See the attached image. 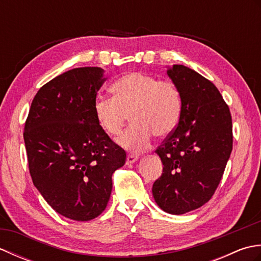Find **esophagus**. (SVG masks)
Masks as SVG:
<instances>
[{
    "mask_svg": "<svg viewBox=\"0 0 261 261\" xmlns=\"http://www.w3.org/2000/svg\"><path fill=\"white\" fill-rule=\"evenodd\" d=\"M138 159H139V156L130 153V154H127V157H126V163L127 164H134V163L137 162Z\"/></svg>",
    "mask_w": 261,
    "mask_h": 261,
    "instance_id": "esophagus-1",
    "label": "esophagus"
}]
</instances>
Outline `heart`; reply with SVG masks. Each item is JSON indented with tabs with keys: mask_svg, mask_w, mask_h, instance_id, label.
Wrapping results in <instances>:
<instances>
[{
	"mask_svg": "<svg viewBox=\"0 0 261 261\" xmlns=\"http://www.w3.org/2000/svg\"><path fill=\"white\" fill-rule=\"evenodd\" d=\"M113 97L97 96L94 113L99 126L118 136L129 115L131 125L119 138L120 145L140 152L150 145L152 136L166 137L177 126L182 99L178 86L140 71L125 74L112 85Z\"/></svg>",
	"mask_w": 261,
	"mask_h": 261,
	"instance_id": "b5f03b06",
	"label": "heart"
}]
</instances>
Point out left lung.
Here are the masks:
<instances>
[{
  "mask_svg": "<svg viewBox=\"0 0 261 261\" xmlns=\"http://www.w3.org/2000/svg\"><path fill=\"white\" fill-rule=\"evenodd\" d=\"M167 74L179 88L182 109L156 150L164 168L152 195L165 212L179 215L207 203L218 188L232 151V118L212 82L182 65Z\"/></svg>",
  "mask_w": 261,
  "mask_h": 261,
  "instance_id": "1",
  "label": "left lung"
}]
</instances>
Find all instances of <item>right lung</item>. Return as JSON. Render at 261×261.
Instances as JSON below:
<instances>
[{"instance_id": "1", "label": "right lung", "mask_w": 261, "mask_h": 261, "mask_svg": "<svg viewBox=\"0 0 261 261\" xmlns=\"http://www.w3.org/2000/svg\"><path fill=\"white\" fill-rule=\"evenodd\" d=\"M103 73L80 67L55 77L36 94L24 124L33 184L57 213L75 221L103 212L112 175L126 159L94 113Z\"/></svg>"}]
</instances>
